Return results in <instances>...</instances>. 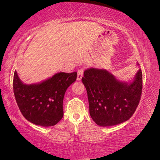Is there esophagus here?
<instances>
[{
    "label": "esophagus",
    "mask_w": 160,
    "mask_h": 160,
    "mask_svg": "<svg viewBox=\"0 0 160 160\" xmlns=\"http://www.w3.org/2000/svg\"><path fill=\"white\" fill-rule=\"evenodd\" d=\"M83 72H84V69H80L78 72H77V81H81L82 77L83 76Z\"/></svg>",
    "instance_id": "34e87169"
}]
</instances>
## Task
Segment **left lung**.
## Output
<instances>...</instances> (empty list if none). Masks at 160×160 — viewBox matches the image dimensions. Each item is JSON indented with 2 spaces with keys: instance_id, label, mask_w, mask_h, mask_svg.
<instances>
[{
  "instance_id": "obj_1",
  "label": "left lung",
  "mask_w": 160,
  "mask_h": 160,
  "mask_svg": "<svg viewBox=\"0 0 160 160\" xmlns=\"http://www.w3.org/2000/svg\"><path fill=\"white\" fill-rule=\"evenodd\" d=\"M82 82L88 93L90 115L99 126H113L128 121L141 98L140 68L132 81L125 82L118 79L107 70L91 67L84 71Z\"/></svg>"
}]
</instances>
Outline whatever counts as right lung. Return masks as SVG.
<instances>
[{"instance_id": "1", "label": "right lung", "mask_w": 160, "mask_h": 160, "mask_svg": "<svg viewBox=\"0 0 160 160\" xmlns=\"http://www.w3.org/2000/svg\"><path fill=\"white\" fill-rule=\"evenodd\" d=\"M77 75V72H61L41 83L27 85L14 71L13 91L22 115L40 126L56 125L63 116L62 102L66 90L76 81Z\"/></svg>"}]
</instances>
